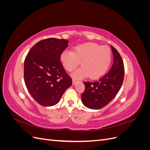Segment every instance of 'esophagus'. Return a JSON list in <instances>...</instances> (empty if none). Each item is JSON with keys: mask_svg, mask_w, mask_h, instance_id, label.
Here are the masks:
<instances>
[{"mask_svg": "<svg viewBox=\"0 0 150 150\" xmlns=\"http://www.w3.org/2000/svg\"><path fill=\"white\" fill-rule=\"evenodd\" d=\"M77 82H78V80H76V79H72V84H75Z\"/></svg>", "mask_w": 150, "mask_h": 150, "instance_id": "1", "label": "esophagus"}]
</instances>
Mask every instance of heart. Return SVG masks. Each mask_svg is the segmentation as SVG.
I'll return each instance as SVG.
<instances>
[{
    "instance_id": "obj_1",
    "label": "heart",
    "mask_w": 150,
    "mask_h": 150,
    "mask_svg": "<svg viewBox=\"0 0 150 150\" xmlns=\"http://www.w3.org/2000/svg\"><path fill=\"white\" fill-rule=\"evenodd\" d=\"M111 60L110 48L93 42L78 45L75 47L74 52L66 50L61 54V61L67 71H73L81 62L82 67L72 74L76 78L88 75L91 79L100 78L108 70Z\"/></svg>"
}]
</instances>
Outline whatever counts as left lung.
I'll return each instance as SVG.
<instances>
[{
  "label": "left lung",
  "instance_id": "obj_1",
  "mask_svg": "<svg viewBox=\"0 0 150 150\" xmlns=\"http://www.w3.org/2000/svg\"><path fill=\"white\" fill-rule=\"evenodd\" d=\"M111 49L114 62L110 71L96 81L83 82L85 90L81 99L88 108L98 110L107 105L116 96L123 82V61L118 51L112 46Z\"/></svg>",
  "mask_w": 150,
  "mask_h": 150
}]
</instances>
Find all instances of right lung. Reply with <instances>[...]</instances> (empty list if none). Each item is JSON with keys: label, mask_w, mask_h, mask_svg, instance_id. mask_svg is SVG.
<instances>
[{"label": "right lung", "mask_w": 150, "mask_h": 150, "mask_svg": "<svg viewBox=\"0 0 150 150\" xmlns=\"http://www.w3.org/2000/svg\"><path fill=\"white\" fill-rule=\"evenodd\" d=\"M66 39L48 38L32 47L24 61L26 88L35 100L44 106H52L60 100L72 84L63 67L61 54L68 46Z\"/></svg>", "instance_id": "right-lung-1"}]
</instances>
